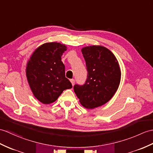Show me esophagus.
Listing matches in <instances>:
<instances>
[{"mask_svg": "<svg viewBox=\"0 0 153 153\" xmlns=\"http://www.w3.org/2000/svg\"><path fill=\"white\" fill-rule=\"evenodd\" d=\"M70 82H71V83H72V86H74V83H75V80H74V79H70Z\"/></svg>", "mask_w": 153, "mask_h": 153, "instance_id": "esophagus-1", "label": "esophagus"}]
</instances>
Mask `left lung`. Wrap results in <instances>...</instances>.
Wrapping results in <instances>:
<instances>
[{
	"mask_svg": "<svg viewBox=\"0 0 153 153\" xmlns=\"http://www.w3.org/2000/svg\"><path fill=\"white\" fill-rule=\"evenodd\" d=\"M88 72L86 82L75 85L74 92L84 108L94 109L111 100L118 89L121 72L113 53L102 45L81 49Z\"/></svg>",
	"mask_w": 153,
	"mask_h": 153,
	"instance_id": "obj_1",
	"label": "left lung"
}]
</instances>
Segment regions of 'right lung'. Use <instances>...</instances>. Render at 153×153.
<instances>
[{
    "label": "right lung",
    "instance_id": "obj_1",
    "mask_svg": "<svg viewBox=\"0 0 153 153\" xmlns=\"http://www.w3.org/2000/svg\"><path fill=\"white\" fill-rule=\"evenodd\" d=\"M67 47L58 42H48L35 49L28 60L26 76L37 100L49 104L57 100L63 91L72 87L65 77L61 56Z\"/></svg>",
    "mask_w": 153,
    "mask_h": 153
}]
</instances>
